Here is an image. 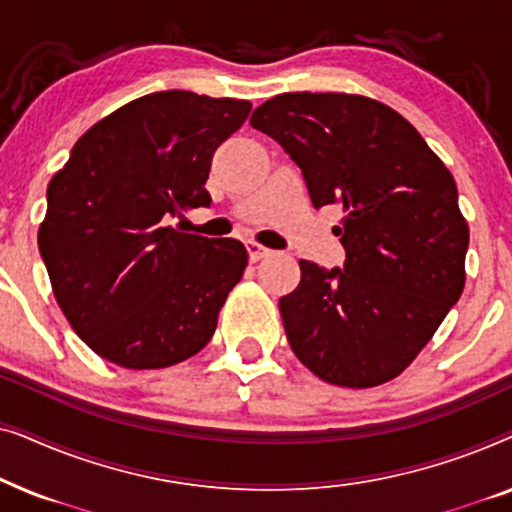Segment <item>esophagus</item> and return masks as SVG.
Listing matches in <instances>:
<instances>
[{"label": "esophagus", "mask_w": 512, "mask_h": 512, "mask_svg": "<svg viewBox=\"0 0 512 512\" xmlns=\"http://www.w3.org/2000/svg\"><path fill=\"white\" fill-rule=\"evenodd\" d=\"M247 251H249V258L251 261H261V258H265V256H270V249H265L263 244H258V242H249L247 244Z\"/></svg>", "instance_id": "1"}]
</instances>
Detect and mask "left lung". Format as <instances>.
<instances>
[{"instance_id": "left-lung-1", "label": "left lung", "mask_w": 512, "mask_h": 512, "mask_svg": "<svg viewBox=\"0 0 512 512\" xmlns=\"http://www.w3.org/2000/svg\"><path fill=\"white\" fill-rule=\"evenodd\" d=\"M249 123L300 167L314 207L345 212L333 228L345 270L300 261V284L279 298L293 354L338 387L394 380L464 291L454 177L398 111L363 95L284 93Z\"/></svg>"}]
</instances>
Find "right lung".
<instances>
[{"label": "right lung", "instance_id": "obj_1", "mask_svg": "<svg viewBox=\"0 0 512 512\" xmlns=\"http://www.w3.org/2000/svg\"><path fill=\"white\" fill-rule=\"evenodd\" d=\"M249 111L188 90L144 95L97 121L53 174L39 251L60 310L102 359L167 368L212 340L247 249L170 221L209 207L214 153Z\"/></svg>", "mask_w": 512, "mask_h": 512}]
</instances>
